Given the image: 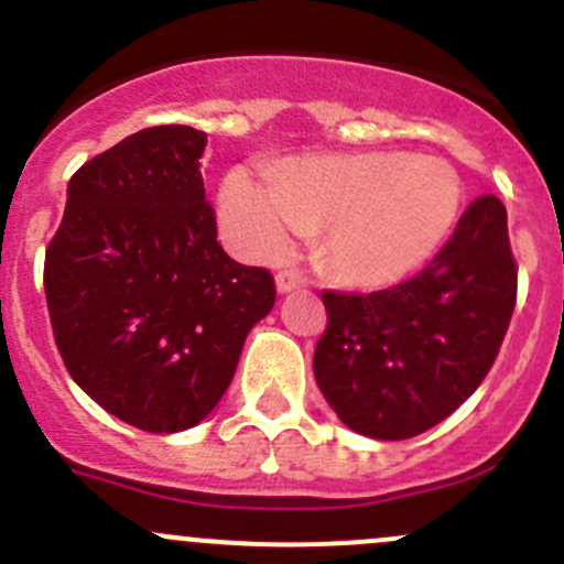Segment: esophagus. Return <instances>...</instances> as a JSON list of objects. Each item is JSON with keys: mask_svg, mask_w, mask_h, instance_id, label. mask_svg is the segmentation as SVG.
Wrapping results in <instances>:
<instances>
[{"mask_svg": "<svg viewBox=\"0 0 564 564\" xmlns=\"http://www.w3.org/2000/svg\"><path fill=\"white\" fill-rule=\"evenodd\" d=\"M274 282H276V293H280V295L295 293V290L304 288V282H301V276L295 274V271H280Z\"/></svg>", "mask_w": 564, "mask_h": 564, "instance_id": "1", "label": "esophagus"}]
</instances>
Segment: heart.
<instances>
[{"mask_svg": "<svg viewBox=\"0 0 564 564\" xmlns=\"http://www.w3.org/2000/svg\"><path fill=\"white\" fill-rule=\"evenodd\" d=\"M459 204L463 183L449 161L373 150L282 161L271 180L234 169L220 187V223L260 258L282 256L304 228H325V269L373 290L422 269L457 226Z\"/></svg>", "mask_w": 564, "mask_h": 564, "instance_id": "1", "label": "heart"}]
</instances>
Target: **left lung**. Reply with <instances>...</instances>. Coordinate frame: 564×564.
I'll list each match as a JSON object with an SVG mask.
<instances>
[{"label":"left lung","mask_w":564,"mask_h":564,"mask_svg":"<svg viewBox=\"0 0 564 564\" xmlns=\"http://www.w3.org/2000/svg\"><path fill=\"white\" fill-rule=\"evenodd\" d=\"M328 328L314 379L338 420L377 441L425 433L481 384L517 304V263L500 198L465 209L414 280L368 295L323 293Z\"/></svg>","instance_id":"left-lung-1"}]
</instances>
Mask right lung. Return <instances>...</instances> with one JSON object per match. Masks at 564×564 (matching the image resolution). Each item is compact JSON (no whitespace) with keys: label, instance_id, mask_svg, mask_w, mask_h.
<instances>
[{"label":"right lung","instance_id":"add662e5","mask_svg":"<svg viewBox=\"0 0 564 564\" xmlns=\"http://www.w3.org/2000/svg\"><path fill=\"white\" fill-rule=\"evenodd\" d=\"M207 134L153 126L90 159L66 185L45 252V299L69 377L148 433L207 420L274 280L217 245L202 166Z\"/></svg>","mask_w":564,"mask_h":564}]
</instances>
